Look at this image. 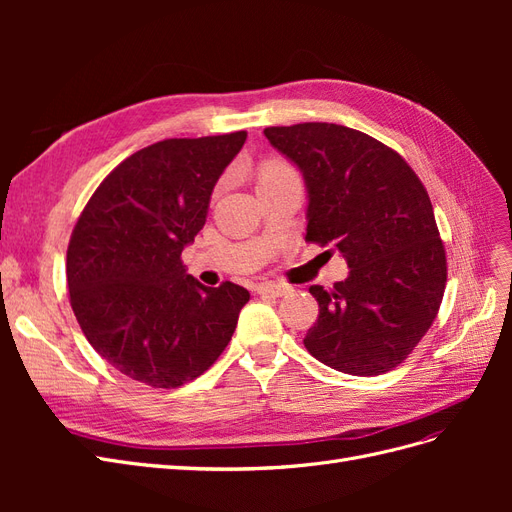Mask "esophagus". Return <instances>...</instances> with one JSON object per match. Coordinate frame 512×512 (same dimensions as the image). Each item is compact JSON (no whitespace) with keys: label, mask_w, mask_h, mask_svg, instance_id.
<instances>
[{"label":"esophagus","mask_w":512,"mask_h":512,"mask_svg":"<svg viewBox=\"0 0 512 512\" xmlns=\"http://www.w3.org/2000/svg\"><path fill=\"white\" fill-rule=\"evenodd\" d=\"M290 290H292L290 286L280 282H262L256 286L258 294H269V297H284V294H288Z\"/></svg>","instance_id":"1"}]
</instances>
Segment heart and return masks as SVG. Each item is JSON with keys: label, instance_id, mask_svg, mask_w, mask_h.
I'll list each match as a JSON object with an SVG mask.
<instances>
[{"label": "heart", "instance_id": "b5f03b06", "mask_svg": "<svg viewBox=\"0 0 512 512\" xmlns=\"http://www.w3.org/2000/svg\"><path fill=\"white\" fill-rule=\"evenodd\" d=\"M288 166H284V164H280V162H271V164H267L265 168H262V177L260 179H265V177H273V175H282V173H288Z\"/></svg>", "mask_w": 512, "mask_h": 512}]
</instances>
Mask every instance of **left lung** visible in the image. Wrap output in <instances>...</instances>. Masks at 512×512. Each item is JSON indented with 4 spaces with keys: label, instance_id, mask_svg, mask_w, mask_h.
<instances>
[{
    "label": "left lung",
    "instance_id": "obj_1",
    "mask_svg": "<svg viewBox=\"0 0 512 512\" xmlns=\"http://www.w3.org/2000/svg\"><path fill=\"white\" fill-rule=\"evenodd\" d=\"M301 170L307 241L344 256L348 277L312 286L320 314L307 352L350 376H380L429 331L446 286V254L421 179L391 147L337 123L267 128Z\"/></svg>",
    "mask_w": 512,
    "mask_h": 512
}]
</instances>
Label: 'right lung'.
Returning a JSON list of instances; mask_svg holds the SVG:
<instances>
[{"instance_id": "add662e5", "label": "right lung", "mask_w": 512, "mask_h": 512, "mask_svg": "<svg viewBox=\"0 0 512 512\" xmlns=\"http://www.w3.org/2000/svg\"><path fill=\"white\" fill-rule=\"evenodd\" d=\"M247 132L168 138L123 160L89 198L68 245V290L87 342L121 374L175 389L218 361L243 286H203L181 262Z\"/></svg>"}]
</instances>
